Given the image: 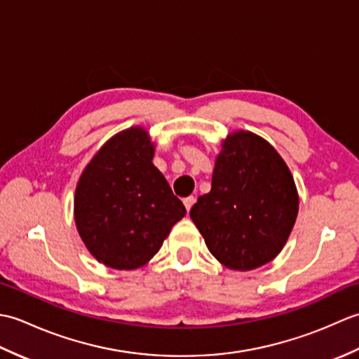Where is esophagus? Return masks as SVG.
<instances>
[{"label": "esophagus", "mask_w": 359, "mask_h": 359, "mask_svg": "<svg viewBox=\"0 0 359 359\" xmlns=\"http://www.w3.org/2000/svg\"><path fill=\"white\" fill-rule=\"evenodd\" d=\"M194 202H196V199L193 196H189V197H185L184 199V205H185V208H187V211H189L191 210V207L194 205Z\"/></svg>", "instance_id": "esophagus-1"}]
</instances>
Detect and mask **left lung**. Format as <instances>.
<instances>
[{
  "instance_id": "8db88e82",
  "label": "left lung",
  "mask_w": 359,
  "mask_h": 359,
  "mask_svg": "<svg viewBox=\"0 0 359 359\" xmlns=\"http://www.w3.org/2000/svg\"><path fill=\"white\" fill-rule=\"evenodd\" d=\"M297 208L293 175L276 149L239 131L224 142L211 191L197 199L189 216L220 264L247 271L279 255Z\"/></svg>"
}]
</instances>
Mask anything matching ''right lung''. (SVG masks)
Returning a JSON list of instances; mask_svg holds the SVG:
<instances>
[{"instance_id":"add662e5","label":"right lung","mask_w":359,"mask_h":359,"mask_svg":"<svg viewBox=\"0 0 359 359\" xmlns=\"http://www.w3.org/2000/svg\"><path fill=\"white\" fill-rule=\"evenodd\" d=\"M152 157L148 133L129 128L103 144L75 189L80 238L111 269L134 270L147 264L187 215Z\"/></svg>"}]
</instances>
